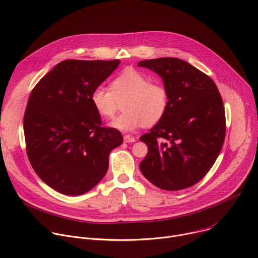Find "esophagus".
I'll list each match as a JSON object with an SVG mask.
<instances>
[{"mask_svg":"<svg viewBox=\"0 0 258 258\" xmlns=\"http://www.w3.org/2000/svg\"><path fill=\"white\" fill-rule=\"evenodd\" d=\"M123 141L125 143H134V142H136V138H134L130 135H125V136H123Z\"/></svg>","mask_w":258,"mask_h":258,"instance_id":"esophagus-1","label":"esophagus"}]
</instances>
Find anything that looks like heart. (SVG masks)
Instances as JSON below:
<instances>
[{
	"instance_id": "obj_1",
	"label": "heart",
	"mask_w": 258,
	"mask_h": 258,
	"mask_svg": "<svg viewBox=\"0 0 258 258\" xmlns=\"http://www.w3.org/2000/svg\"><path fill=\"white\" fill-rule=\"evenodd\" d=\"M123 101V113L109 125L122 132H131L142 125L152 126L164 116L168 106V95L159 84L150 83L141 72L127 68L110 83V90L99 86L91 94L90 100L96 112L111 118L116 112V101Z\"/></svg>"
}]
</instances>
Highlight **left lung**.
Instances as JSON below:
<instances>
[{
	"instance_id": "8db88e82",
	"label": "left lung",
	"mask_w": 258,
	"mask_h": 258,
	"mask_svg": "<svg viewBox=\"0 0 258 258\" xmlns=\"http://www.w3.org/2000/svg\"><path fill=\"white\" fill-rule=\"evenodd\" d=\"M138 66L157 73L168 95L162 119L140 138L148 146L140 169L162 190L192 187L210 170L224 145L226 116L218 89L205 73L178 58L144 60Z\"/></svg>"
}]
</instances>
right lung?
I'll return each mask as SVG.
<instances>
[{
	"instance_id": "1",
	"label": "right lung",
	"mask_w": 258,
	"mask_h": 258,
	"mask_svg": "<svg viewBox=\"0 0 258 258\" xmlns=\"http://www.w3.org/2000/svg\"><path fill=\"white\" fill-rule=\"evenodd\" d=\"M119 60H64L36 84L23 118L26 152L40 178L55 191L83 195L104 177L109 154L123 142L102 126L90 97Z\"/></svg>"
}]
</instances>
